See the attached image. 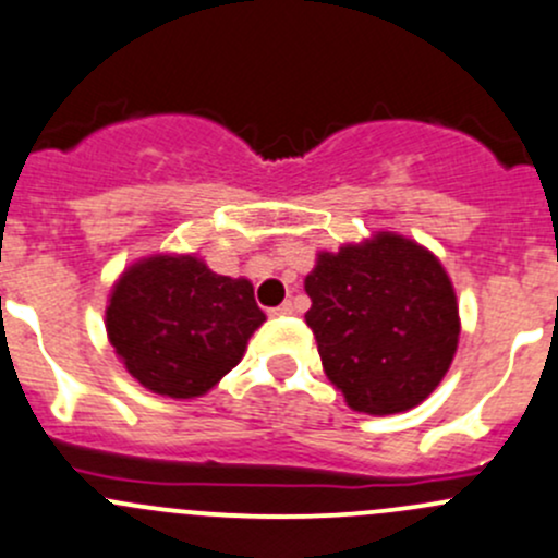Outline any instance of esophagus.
Listing matches in <instances>:
<instances>
[{
  "instance_id": "obj_1",
  "label": "esophagus",
  "mask_w": 558,
  "mask_h": 558,
  "mask_svg": "<svg viewBox=\"0 0 558 558\" xmlns=\"http://www.w3.org/2000/svg\"><path fill=\"white\" fill-rule=\"evenodd\" d=\"M291 313H294V304L291 302H283V304H278V307L269 310V315H272V318H278V315H291Z\"/></svg>"
}]
</instances>
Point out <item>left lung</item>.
I'll list each match as a JSON object with an SVG mask.
<instances>
[{
  "label": "left lung",
  "instance_id": "obj_1",
  "mask_svg": "<svg viewBox=\"0 0 558 558\" xmlns=\"http://www.w3.org/2000/svg\"><path fill=\"white\" fill-rule=\"evenodd\" d=\"M304 320L326 377L355 412H409L447 377L460 342L454 286L433 251L396 232L320 251Z\"/></svg>",
  "mask_w": 558,
  "mask_h": 558
}]
</instances>
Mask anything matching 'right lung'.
Masks as SVG:
<instances>
[{
    "label": "right lung",
    "instance_id": "right-lung-1",
    "mask_svg": "<svg viewBox=\"0 0 558 558\" xmlns=\"http://www.w3.org/2000/svg\"><path fill=\"white\" fill-rule=\"evenodd\" d=\"M264 320L251 280L216 275L197 254H151L114 280L104 324L138 385L186 401L238 366Z\"/></svg>",
    "mask_w": 558,
    "mask_h": 558
}]
</instances>
